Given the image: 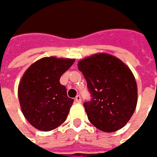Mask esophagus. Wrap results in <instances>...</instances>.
<instances>
[{
  "instance_id": "34e87169",
  "label": "esophagus",
  "mask_w": 157,
  "mask_h": 157,
  "mask_svg": "<svg viewBox=\"0 0 157 157\" xmlns=\"http://www.w3.org/2000/svg\"><path fill=\"white\" fill-rule=\"evenodd\" d=\"M75 101L77 103H81V97H80V95H77L76 96Z\"/></svg>"
}]
</instances>
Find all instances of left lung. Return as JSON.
Segmentation results:
<instances>
[{
    "label": "left lung",
    "instance_id": "obj_1",
    "mask_svg": "<svg viewBox=\"0 0 157 157\" xmlns=\"http://www.w3.org/2000/svg\"><path fill=\"white\" fill-rule=\"evenodd\" d=\"M92 100L84 104L90 122L104 132L122 128L137 105V84L129 67L107 53H96L78 61Z\"/></svg>",
    "mask_w": 157,
    "mask_h": 157
}]
</instances>
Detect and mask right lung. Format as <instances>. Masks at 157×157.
Wrapping results in <instances>:
<instances>
[{
  "label": "right lung",
  "instance_id": "1",
  "mask_svg": "<svg viewBox=\"0 0 157 157\" xmlns=\"http://www.w3.org/2000/svg\"><path fill=\"white\" fill-rule=\"evenodd\" d=\"M74 62V58L43 57L23 73L18 99L22 114L35 128L51 131L66 120L74 100L59 79Z\"/></svg>",
  "mask_w": 157,
  "mask_h": 157
}]
</instances>
